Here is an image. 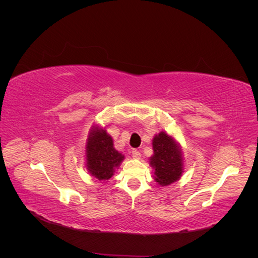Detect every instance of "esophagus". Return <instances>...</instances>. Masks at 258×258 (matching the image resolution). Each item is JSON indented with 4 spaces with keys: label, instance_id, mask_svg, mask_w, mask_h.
Masks as SVG:
<instances>
[{
    "label": "esophagus",
    "instance_id": "esophagus-1",
    "mask_svg": "<svg viewBox=\"0 0 258 258\" xmlns=\"http://www.w3.org/2000/svg\"><path fill=\"white\" fill-rule=\"evenodd\" d=\"M131 155H132V157H134V158H137V159H139L140 157H141V153H140V152H139V151H137V150H132Z\"/></svg>",
    "mask_w": 258,
    "mask_h": 258
}]
</instances>
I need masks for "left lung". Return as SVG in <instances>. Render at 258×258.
Here are the masks:
<instances>
[{
	"mask_svg": "<svg viewBox=\"0 0 258 258\" xmlns=\"http://www.w3.org/2000/svg\"><path fill=\"white\" fill-rule=\"evenodd\" d=\"M153 148L151 165L155 169L156 182L167 186L177 181L183 172V162L181 152L173 139L160 132L153 140Z\"/></svg>",
	"mask_w": 258,
	"mask_h": 258,
	"instance_id": "1",
	"label": "left lung"
}]
</instances>
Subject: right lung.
Listing matches in <instances>:
<instances>
[{
    "label": "right lung",
    "instance_id": "obj_1",
    "mask_svg": "<svg viewBox=\"0 0 258 258\" xmlns=\"http://www.w3.org/2000/svg\"><path fill=\"white\" fill-rule=\"evenodd\" d=\"M87 167L98 179L111 178L114 169L119 166L123 156L113 147V140L105 130L95 129L87 143Z\"/></svg>",
    "mask_w": 258,
    "mask_h": 258
}]
</instances>
